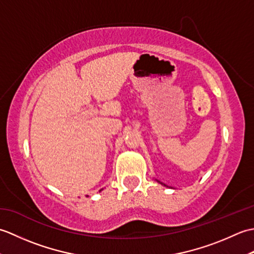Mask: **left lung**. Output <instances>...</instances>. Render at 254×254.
I'll return each mask as SVG.
<instances>
[{"label":"left lung","mask_w":254,"mask_h":254,"mask_svg":"<svg viewBox=\"0 0 254 254\" xmlns=\"http://www.w3.org/2000/svg\"><path fill=\"white\" fill-rule=\"evenodd\" d=\"M155 180H156V181H157V182H159V183H160V185H163V186H165V187H168V186H166V185H165V183H163V182H160V181H158L157 179H155Z\"/></svg>","instance_id":"obj_1"}]
</instances>
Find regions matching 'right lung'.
Wrapping results in <instances>:
<instances>
[{"instance_id":"add662e5","label":"right lung","mask_w":254,"mask_h":254,"mask_svg":"<svg viewBox=\"0 0 254 254\" xmlns=\"http://www.w3.org/2000/svg\"><path fill=\"white\" fill-rule=\"evenodd\" d=\"M101 190H102V189H101ZM101 190H100V191H101Z\"/></svg>"}]
</instances>
